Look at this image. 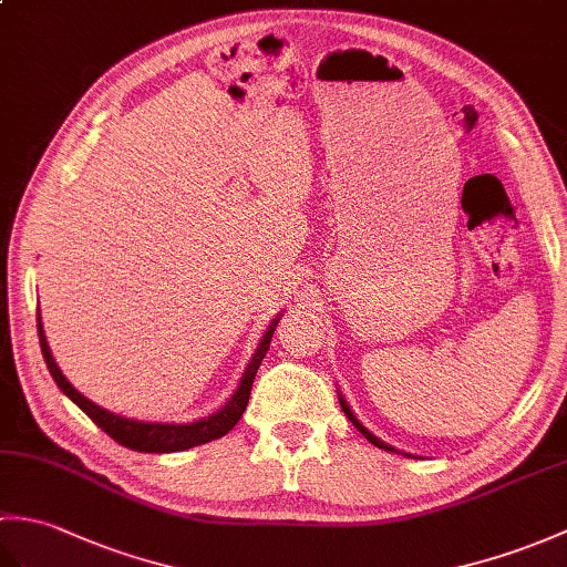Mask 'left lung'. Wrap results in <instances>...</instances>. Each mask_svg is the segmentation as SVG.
<instances>
[{"mask_svg":"<svg viewBox=\"0 0 567 567\" xmlns=\"http://www.w3.org/2000/svg\"><path fill=\"white\" fill-rule=\"evenodd\" d=\"M339 402H341V409H343V414L348 416V421H351V424L363 433V436L372 443V445H378V449H382V451H390V453H400V455H404V457H416V455H412V453H404V451H400V449H394V445H390V443H384L382 439H378L375 433L372 431H368L363 424H360V419L353 414V409H351V404H348L346 400H343V394H341V390H339Z\"/></svg>","mask_w":567,"mask_h":567,"instance_id":"1","label":"left lung"}]
</instances>
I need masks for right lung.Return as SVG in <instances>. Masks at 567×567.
<instances>
[{
	"label": "right lung",
	"mask_w": 567,
	"mask_h": 567,
	"mask_svg": "<svg viewBox=\"0 0 567 567\" xmlns=\"http://www.w3.org/2000/svg\"><path fill=\"white\" fill-rule=\"evenodd\" d=\"M280 317L282 315H277L270 321V327L265 329L262 339H260L256 351H252L248 365L244 370V375H240V380H238V388L234 390L231 396H228V402L219 409V412H214V414L197 419V421H187V424H163V421H138V419L118 416V414L110 412V409H104L100 404H94L92 400H87V396L72 388L68 378L63 375V372H60L58 363L53 360L51 346H48V341H45L41 315L35 321H39V341H41V353L45 358V365H48V370H51V375L60 388V392H63L68 400L75 402L82 409V412L87 414L104 433H110V436L116 443L126 445V449H131V451H138V453H177V451L195 449V445H202V443H209L214 439H221L238 424V419L244 416L246 406H248L252 380H256V372L262 363L265 353H268L270 339H272L275 327H277V321H280Z\"/></svg>",
	"instance_id": "right-lung-1"
}]
</instances>
